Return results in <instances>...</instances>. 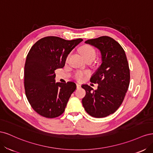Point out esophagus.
<instances>
[{"label":"esophagus","instance_id":"esophagus-1","mask_svg":"<svg viewBox=\"0 0 153 153\" xmlns=\"http://www.w3.org/2000/svg\"><path fill=\"white\" fill-rule=\"evenodd\" d=\"M81 87V85L79 84H76V88L77 89H79V88Z\"/></svg>","mask_w":153,"mask_h":153}]
</instances>
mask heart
Returning <instances> with one entry per match:
<instances>
[{
  "mask_svg": "<svg viewBox=\"0 0 153 153\" xmlns=\"http://www.w3.org/2000/svg\"><path fill=\"white\" fill-rule=\"evenodd\" d=\"M80 53L85 60L88 59H94L96 55V52L95 49L90 45H85L82 46L80 48ZM88 73L77 71L75 74V78L77 80L81 81L85 77Z\"/></svg>",
  "mask_w": 153,
  "mask_h": 153,
  "instance_id": "b5f03b06",
  "label": "heart"
}]
</instances>
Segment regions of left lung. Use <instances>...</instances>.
<instances>
[{"mask_svg":"<svg viewBox=\"0 0 153 153\" xmlns=\"http://www.w3.org/2000/svg\"><path fill=\"white\" fill-rule=\"evenodd\" d=\"M85 43L100 51L102 62L91 78V82L98 84V89L82 85L86 92L82 105L92 117H105L119 108L128 91L130 73L126 55L119 43L108 36L88 39Z\"/></svg>","mask_w":153,"mask_h":153,"instance_id":"left-lung-1","label":"left lung"}]
</instances>
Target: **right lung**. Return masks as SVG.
I'll list each match as a JSON object with an SVG mask.
<instances>
[{"instance_id": "add662e5", "label": "right lung", "mask_w": 153, "mask_h": 153, "mask_svg": "<svg viewBox=\"0 0 153 153\" xmlns=\"http://www.w3.org/2000/svg\"><path fill=\"white\" fill-rule=\"evenodd\" d=\"M82 41L47 36L29 50L24 68L25 94L32 108L41 116L55 118L64 112L76 86L73 82L55 83L54 71L64 66L68 54Z\"/></svg>"}]
</instances>
